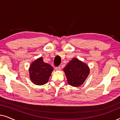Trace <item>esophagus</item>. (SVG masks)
I'll list each match as a JSON object with an SVG mask.
<instances>
[{
    "instance_id": "esophagus-1",
    "label": "esophagus",
    "mask_w": 120,
    "mask_h": 120,
    "mask_svg": "<svg viewBox=\"0 0 120 120\" xmlns=\"http://www.w3.org/2000/svg\"><path fill=\"white\" fill-rule=\"evenodd\" d=\"M56 70H57V71H60V67H56Z\"/></svg>"
}]
</instances>
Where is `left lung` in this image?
Here are the masks:
<instances>
[{"label":"left lung","mask_w":120,"mask_h":120,"mask_svg":"<svg viewBox=\"0 0 120 120\" xmlns=\"http://www.w3.org/2000/svg\"><path fill=\"white\" fill-rule=\"evenodd\" d=\"M63 70L68 84L73 87L82 85L90 72L88 65L75 57L70 60Z\"/></svg>","instance_id":"obj_1"}]
</instances>
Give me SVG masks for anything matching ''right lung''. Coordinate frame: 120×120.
Returning a JSON list of instances; mask_svg holds the SVG:
<instances>
[{
	"instance_id": "obj_1",
	"label": "right lung",
	"mask_w": 120,
	"mask_h": 120,
	"mask_svg": "<svg viewBox=\"0 0 120 120\" xmlns=\"http://www.w3.org/2000/svg\"><path fill=\"white\" fill-rule=\"evenodd\" d=\"M53 68L48 63H45L42 57H39L30 64L29 68V78L36 85H43L49 81Z\"/></svg>"
}]
</instances>
